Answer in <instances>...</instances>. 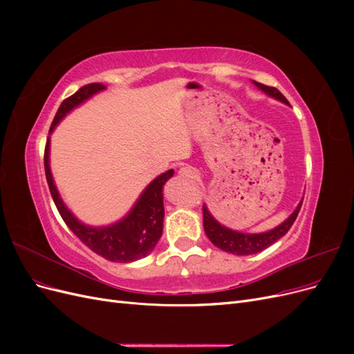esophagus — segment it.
Instances as JSON below:
<instances>
[{"instance_id": "obj_1", "label": "esophagus", "mask_w": 354, "mask_h": 354, "mask_svg": "<svg viewBox=\"0 0 354 354\" xmlns=\"http://www.w3.org/2000/svg\"><path fill=\"white\" fill-rule=\"evenodd\" d=\"M178 174H180L181 177H186V178H195V177L198 176V171H196L194 167L186 165V167H181V168H180Z\"/></svg>"}]
</instances>
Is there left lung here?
Wrapping results in <instances>:
<instances>
[{"label": "left lung", "instance_id": "left-lung-1", "mask_svg": "<svg viewBox=\"0 0 354 354\" xmlns=\"http://www.w3.org/2000/svg\"><path fill=\"white\" fill-rule=\"evenodd\" d=\"M255 87H259L261 91H264L267 95L270 97L279 100L285 104H288V100L285 99V95L274 87H269V85L260 84L257 81H252ZM303 201L298 203V207L295 208V211L289 216L282 224L279 226L264 232V233H242V232H236L232 230L226 226H223L216 218L211 216V212L208 211L207 205L203 203L202 207V212H203V229H205V233L208 239L217 246V248L234 254V255H251V254H257L266 248H269L272 243H274L276 241H279L282 236L288 233V230L291 229V226L294 224L299 208H301Z\"/></svg>", "mask_w": 354, "mask_h": 354}]
</instances>
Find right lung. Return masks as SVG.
Here are the masks:
<instances>
[{
    "instance_id": "right-lung-1",
    "label": "right lung",
    "mask_w": 354,
    "mask_h": 354,
    "mask_svg": "<svg viewBox=\"0 0 354 354\" xmlns=\"http://www.w3.org/2000/svg\"><path fill=\"white\" fill-rule=\"evenodd\" d=\"M104 88L106 87L103 84L93 82L84 85L77 93L72 94L71 97L63 100L50 127V134L63 118L66 116V113H69L85 100H88L91 95L103 91ZM44 168L51 198L55 201L56 208L63 221L66 223V226L77 234V238L84 245H87L93 252L115 263H131L145 259L146 255L152 252L160 234H162L165 214L162 187L165 181L173 177L174 169H168L167 173H162L153 181H151L143 190L140 198L134 203L131 211L124 218L111 224V226L93 227L81 223L75 217L65 203H63L59 195L50 169V136L47 138L44 152Z\"/></svg>"
}]
</instances>
